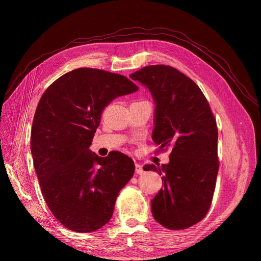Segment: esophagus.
<instances>
[{
    "mask_svg": "<svg viewBox=\"0 0 261 261\" xmlns=\"http://www.w3.org/2000/svg\"><path fill=\"white\" fill-rule=\"evenodd\" d=\"M135 172L138 173V174H142V173L144 172V170H143L142 166L140 165V164H138V163L135 164Z\"/></svg>",
    "mask_w": 261,
    "mask_h": 261,
    "instance_id": "obj_1",
    "label": "esophagus"
}]
</instances>
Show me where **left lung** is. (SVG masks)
<instances>
[{
    "label": "left lung",
    "mask_w": 261,
    "mask_h": 261,
    "mask_svg": "<svg viewBox=\"0 0 261 261\" xmlns=\"http://www.w3.org/2000/svg\"><path fill=\"white\" fill-rule=\"evenodd\" d=\"M154 101L152 140L170 148L169 163L144 170L162 174L164 187L151 200L155 220L169 229L201 221L213 200L218 162V129L211 107L195 82L168 65H148L130 75Z\"/></svg>",
    "instance_id": "1"
}]
</instances>
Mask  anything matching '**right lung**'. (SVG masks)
<instances>
[{"instance_id": "1", "label": "right lung", "mask_w": 261, "mask_h": 261, "mask_svg": "<svg viewBox=\"0 0 261 261\" xmlns=\"http://www.w3.org/2000/svg\"><path fill=\"white\" fill-rule=\"evenodd\" d=\"M138 90L125 76L80 67L55 80L38 103L31 136L34 166L47 206L68 229L90 232L107 224L134 173L126 154L101 158L89 147L103 108Z\"/></svg>"}]
</instances>
